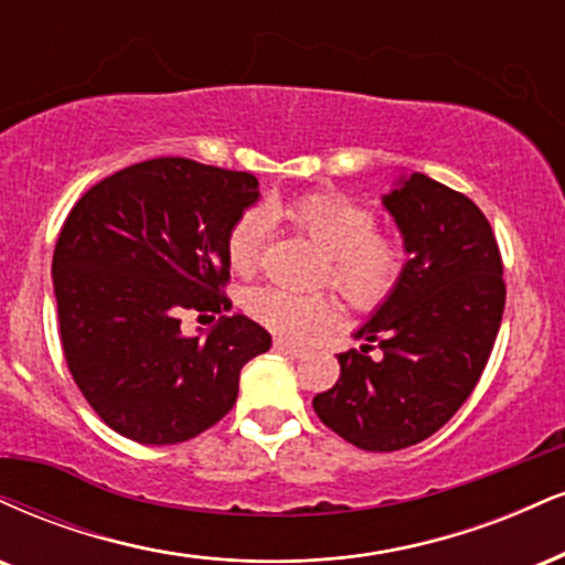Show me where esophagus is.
<instances>
[{"label":"esophagus","instance_id":"34e87169","mask_svg":"<svg viewBox=\"0 0 565 565\" xmlns=\"http://www.w3.org/2000/svg\"><path fill=\"white\" fill-rule=\"evenodd\" d=\"M274 348H276L278 352H284V355H289V358H305V355H308V350L300 348V344L287 342V339H276Z\"/></svg>","mask_w":565,"mask_h":565}]
</instances>
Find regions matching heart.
<instances>
[{
  "label": "heart",
  "instance_id": "obj_1",
  "mask_svg": "<svg viewBox=\"0 0 565 565\" xmlns=\"http://www.w3.org/2000/svg\"><path fill=\"white\" fill-rule=\"evenodd\" d=\"M281 221L326 253L323 278L358 308L384 302L405 268V247L397 236L376 231V215L342 194H302L268 207ZM265 223L257 213H244L226 236L228 265L249 276L260 263ZM244 308L257 323L278 337L302 339L337 318V305L326 295H295L278 287H255L244 295Z\"/></svg>",
  "mask_w": 565,
  "mask_h": 565
}]
</instances>
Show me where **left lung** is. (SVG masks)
Segmentation results:
<instances>
[{
    "mask_svg": "<svg viewBox=\"0 0 565 565\" xmlns=\"http://www.w3.org/2000/svg\"><path fill=\"white\" fill-rule=\"evenodd\" d=\"M405 247L392 295L339 355V382L312 397L318 418L369 452L418 445L450 420L484 371L505 308L502 260L484 213L426 173L382 196ZM383 358L367 355L370 342Z\"/></svg>",
    "mask_w": 565,
    "mask_h": 565,
    "instance_id": "left-lung-1",
    "label": "left lung"
}]
</instances>
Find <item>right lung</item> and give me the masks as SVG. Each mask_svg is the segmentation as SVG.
Returning a JSON list of instances; mask_svg holds the SVG:
<instances>
[{
    "label": "right lung",
    "mask_w": 565,
    "mask_h": 565,
    "mask_svg": "<svg viewBox=\"0 0 565 565\" xmlns=\"http://www.w3.org/2000/svg\"><path fill=\"white\" fill-rule=\"evenodd\" d=\"M253 173L154 158L107 175L76 202L52 257L60 339L97 416L141 445H175L234 407L239 373L270 334L221 316L205 337L181 312H221L226 236L260 200Z\"/></svg>",
    "instance_id": "add662e5"
}]
</instances>
